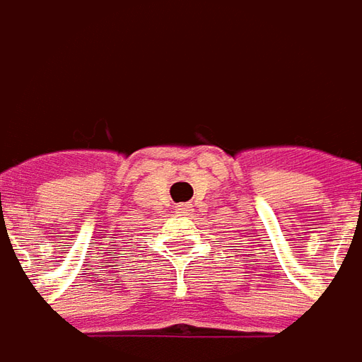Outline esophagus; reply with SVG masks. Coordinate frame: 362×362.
Wrapping results in <instances>:
<instances>
[{
	"label": "esophagus",
	"mask_w": 362,
	"mask_h": 362,
	"mask_svg": "<svg viewBox=\"0 0 362 362\" xmlns=\"http://www.w3.org/2000/svg\"><path fill=\"white\" fill-rule=\"evenodd\" d=\"M190 208H192V206L188 204V202H182V204L176 206V210H180V212H188Z\"/></svg>",
	"instance_id": "obj_1"
}]
</instances>
